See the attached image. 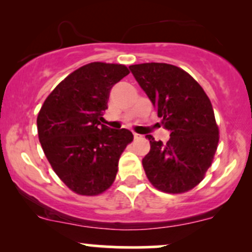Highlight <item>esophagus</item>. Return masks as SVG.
<instances>
[{
	"label": "esophagus",
	"mask_w": 252,
	"mask_h": 252,
	"mask_svg": "<svg viewBox=\"0 0 252 252\" xmlns=\"http://www.w3.org/2000/svg\"><path fill=\"white\" fill-rule=\"evenodd\" d=\"M143 136L140 135V134H136V132H134V140H141Z\"/></svg>",
	"instance_id": "esophagus-1"
}]
</instances>
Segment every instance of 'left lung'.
Masks as SVG:
<instances>
[{
    "instance_id": "1",
    "label": "left lung",
    "mask_w": 252,
    "mask_h": 252,
    "mask_svg": "<svg viewBox=\"0 0 252 252\" xmlns=\"http://www.w3.org/2000/svg\"><path fill=\"white\" fill-rule=\"evenodd\" d=\"M132 76L170 132L168 142H150L142 164L155 189L184 193L204 179L216 154L219 129L211 100L187 72L163 63L129 66Z\"/></svg>"
}]
</instances>
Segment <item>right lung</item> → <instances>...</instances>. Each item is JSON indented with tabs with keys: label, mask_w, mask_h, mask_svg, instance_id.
I'll return each instance as SVG.
<instances>
[{
	"label": "right lung",
	"mask_w": 252,
	"mask_h": 252,
	"mask_svg": "<svg viewBox=\"0 0 252 252\" xmlns=\"http://www.w3.org/2000/svg\"><path fill=\"white\" fill-rule=\"evenodd\" d=\"M120 63L82 66L46 98L37 115L39 141L56 174L82 195H97L114 182L120 156L134 136L100 123L110 90L128 76Z\"/></svg>",
	"instance_id": "obj_1"
}]
</instances>
